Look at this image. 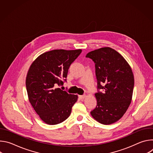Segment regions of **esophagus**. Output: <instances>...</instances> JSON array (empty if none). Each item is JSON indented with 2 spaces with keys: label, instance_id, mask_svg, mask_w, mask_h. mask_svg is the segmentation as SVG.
<instances>
[{
  "label": "esophagus",
  "instance_id": "obj_1",
  "mask_svg": "<svg viewBox=\"0 0 153 153\" xmlns=\"http://www.w3.org/2000/svg\"><path fill=\"white\" fill-rule=\"evenodd\" d=\"M85 97H86V95H82V96H79V97L80 99H85Z\"/></svg>",
  "mask_w": 153,
  "mask_h": 153
}]
</instances>
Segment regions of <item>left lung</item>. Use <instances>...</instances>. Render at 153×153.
Instances as JSON below:
<instances>
[{
    "mask_svg": "<svg viewBox=\"0 0 153 153\" xmlns=\"http://www.w3.org/2000/svg\"><path fill=\"white\" fill-rule=\"evenodd\" d=\"M86 57L95 63L97 80V105L91 114L100 123H113L123 116L132 100L134 85L132 70L123 56L110 47L92 51Z\"/></svg>",
    "mask_w": 153,
    "mask_h": 153,
    "instance_id": "1",
    "label": "left lung"
}]
</instances>
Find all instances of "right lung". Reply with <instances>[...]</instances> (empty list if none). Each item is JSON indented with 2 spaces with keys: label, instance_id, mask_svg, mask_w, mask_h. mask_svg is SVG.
<instances>
[{
  "label": "right lung",
  "instance_id": "obj_1",
  "mask_svg": "<svg viewBox=\"0 0 153 153\" xmlns=\"http://www.w3.org/2000/svg\"><path fill=\"white\" fill-rule=\"evenodd\" d=\"M82 50H54L40 55L31 65L26 78L29 101L45 123L56 125L66 120L77 100L58 86L67 81L68 69Z\"/></svg>",
  "mask_w": 153,
  "mask_h": 153
}]
</instances>
